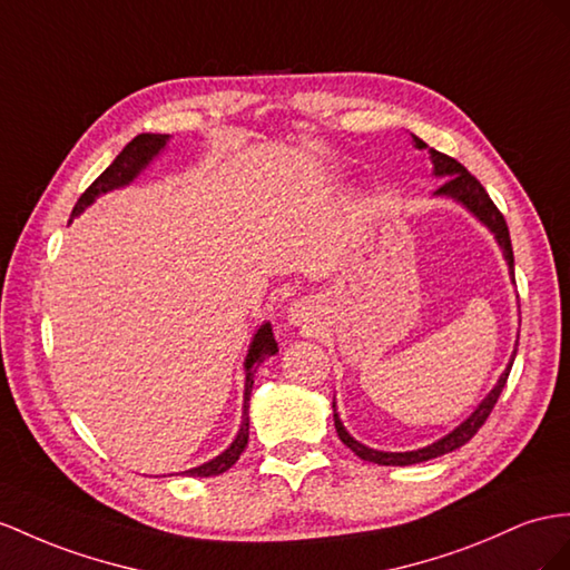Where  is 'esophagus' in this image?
I'll return each instance as SVG.
<instances>
[{
	"mask_svg": "<svg viewBox=\"0 0 570 570\" xmlns=\"http://www.w3.org/2000/svg\"><path fill=\"white\" fill-rule=\"evenodd\" d=\"M311 308H308V305H305L303 301H298V303H294V305H291V308H288V320H291V323H294V325H305V323H308V313Z\"/></svg>",
	"mask_w": 570,
	"mask_h": 570,
	"instance_id": "esophagus-1",
	"label": "esophagus"
}]
</instances>
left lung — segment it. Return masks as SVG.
<instances>
[{"instance_id":"1","label":"left lung","mask_w":570,"mask_h":570,"mask_svg":"<svg viewBox=\"0 0 570 570\" xmlns=\"http://www.w3.org/2000/svg\"><path fill=\"white\" fill-rule=\"evenodd\" d=\"M412 139H414L416 149H429L426 141H421V139L414 137V135H412ZM429 154H431V164H433V175H435V178H448L441 187L435 189V197H450V199L460 202L466 212H472V214L479 218V222L484 224V226L493 233V238H495V243L501 245L503 257H505V262H508L510 276H513V274H515V265H513V245H510L508 224H505L503 214L499 212V207H495V204L491 202L487 189L481 187V183L474 178V175H472L470 170H466L462 164H458L455 158H450V156H445V154H441V151H435V149H429ZM513 282H515V279H513ZM515 354H518V348L513 352V356H510V363L505 366V371L501 373L499 383H495L493 390L489 392V395H487L484 400H481V404L472 412V416L464 419L458 429H452L448 435L441 438V441H435V443H431V445H426V448L410 450V452H383V450L366 448V445L358 443L356 438L344 429L342 419H340V414H337V404L332 402V410H334V429H337V435L342 438V443H344L348 450H352V452H356V455H358L361 460H366V462L385 464V466H404V464H416V462H426V460H433V458H441V455H445V452L458 450V448H462L466 441H472V435H474L481 426H484V421L489 419L491 410L495 406V402H499L501 392H503V387H505L508 373H510V368H513Z\"/></svg>"}]
</instances>
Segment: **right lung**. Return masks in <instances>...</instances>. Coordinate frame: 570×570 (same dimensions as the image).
<instances>
[{"label": "right lung", "mask_w": 570, "mask_h": 570, "mask_svg": "<svg viewBox=\"0 0 570 570\" xmlns=\"http://www.w3.org/2000/svg\"><path fill=\"white\" fill-rule=\"evenodd\" d=\"M168 135H137L132 141H129L125 149L115 156L112 164L98 175V178L89 185V189L79 197V202L75 204V209H71V218L79 216L86 207H91V204L100 197L110 193V189H118L132 183L137 175L151 164V160L166 149L168 144ZM279 352V346L274 342V332L272 325L265 323L250 342V348H247V356H245V392H243V424L240 431L236 435V441H233L222 455H216L214 460L204 462L199 466H193V470H187L183 474L187 476H216V474H224L226 470H230L233 464L238 462L240 452L247 445V435H250V416H247V406H250V392H253V383H255V373L259 368V363L274 356Z\"/></svg>", "instance_id": "obj_1"}]
</instances>
